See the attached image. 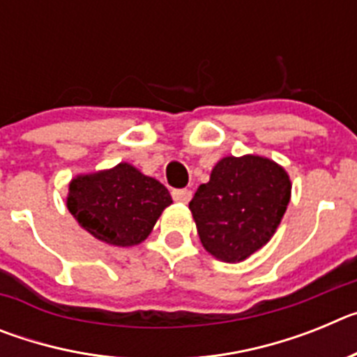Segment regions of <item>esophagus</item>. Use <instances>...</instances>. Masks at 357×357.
Returning a JSON list of instances; mask_svg holds the SVG:
<instances>
[{
	"mask_svg": "<svg viewBox=\"0 0 357 357\" xmlns=\"http://www.w3.org/2000/svg\"><path fill=\"white\" fill-rule=\"evenodd\" d=\"M172 197L175 202H181V204H188L189 200H191V197H193V191L191 189H173L172 191Z\"/></svg>",
	"mask_w": 357,
	"mask_h": 357,
	"instance_id": "esophagus-1",
	"label": "esophagus"
}]
</instances>
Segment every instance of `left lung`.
Returning a JSON list of instances; mask_svg holds the SVG:
<instances>
[{"instance_id": "obj_1", "label": "left lung", "mask_w": 357, "mask_h": 357, "mask_svg": "<svg viewBox=\"0 0 357 357\" xmlns=\"http://www.w3.org/2000/svg\"><path fill=\"white\" fill-rule=\"evenodd\" d=\"M284 169L257 155L225 157L189 202L202 245L227 263L247 259L272 238L289 204Z\"/></svg>"}]
</instances>
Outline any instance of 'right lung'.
<instances>
[{"mask_svg": "<svg viewBox=\"0 0 357 357\" xmlns=\"http://www.w3.org/2000/svg\"><path fill=\"white\" fill-rule=\"evenodd\" d=\"M169 204L168 189L127 162L69 184V213L94 238L114 247L144 241Z\"/></svg>", "mask_w": 357, "mask_h": 357, "instance_id": "add662e5", "label": "right lung"}]
</instances>
